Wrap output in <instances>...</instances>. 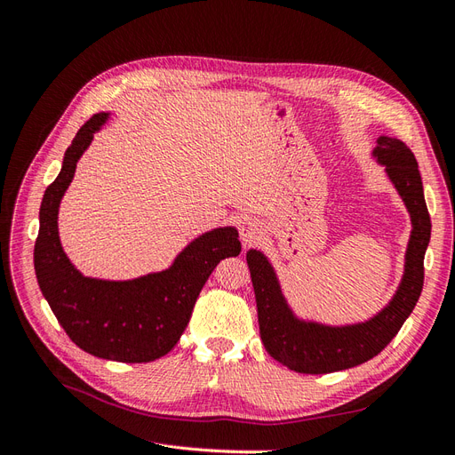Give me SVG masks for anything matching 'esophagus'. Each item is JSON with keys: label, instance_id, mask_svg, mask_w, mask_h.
Masks as SVG:
<instances>
[{"label": "esophagus", "instance_id": "esophagus-1", "mask_svg": "<svg viewBox=\"0 0 455 455\" xmlns=\"http://www.w3.org/2000/svg\"><path fill=\"white\" fill-rule=\"evenodd\" d=\"M261 233H264V228H261V224L258 222L256 218H244L243 222L239 224V235H241V241L244 244L258 241Z\"/></svg>", "mask_w": 455, "mask_h": 455}]
</instances>
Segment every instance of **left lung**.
Masks as SVG:
<instances>
[{"instance_id": "1", "label": "left lung", "mask_w": 455, "mask_h": 455, "mask_svg": "<svg viewBox=\"0 0 455 455\" xmlns=\"http://www.w3.org/2000/svg\"><path fill=\"white\" fill-rule=\"evenodd\" d=\"M376 142L371 156L385 167L411 220L403 281L378 315L364 323L343 326L299 319L286 304L277 275L264 252L256 249L246 252L256 294L259 338L275 361L299 374H330L374 359L396 336L421 294L431 218L423 197L418 161L404 142L391 136H378Z\"/></svg>"}]
</instances>
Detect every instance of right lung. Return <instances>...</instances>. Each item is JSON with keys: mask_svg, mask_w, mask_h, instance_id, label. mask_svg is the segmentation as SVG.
Segmentation results:
<instances>
[{"mask_svg": "<svg viewBox=\"0 0 455 455\" xmlns=\"http://www.w3.org/2000/svg\"><path fill=\"white\" fill-rule=\"evenodd\" d=\"M109 114L92 116L66 149L62 169L39 209L34 249L37 284L77 347L117 363H151L180 339L201 288L220 259L239 256V233L216 228L191 241L169 269L129 281L85 277L66 256L59 237V206L76 164Z\"/></svg>", "mask_w": 455, "mask_h": 455, "instance_id": "right-lung-1", "label": "right lung"}]
</instances>
